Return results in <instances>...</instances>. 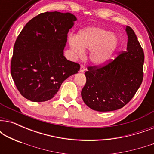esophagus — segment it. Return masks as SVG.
<instances>
[{"mask_svg":"<svg viewBox=\"0 0 154 154\" xmlns=\"http://www.w3.org/2000/svg\"><path fill=\"white\" fill-rule=\"evenodd\" d=\"M85 70V66H84L83 64H81V68H80V72L81 73H83L84 71Z\"/></svg>","mask_w":154,"mask_h":154,"instance_id":"1","label":"esophagus"}]
</instances>
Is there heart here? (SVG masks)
<instances>
[{"label":"heart","instance_id":"1","mask_svg":"<svg viewBox=\"0 0 154 154\" xmlns=\"http://www.w3.org/2000/svg\"><path fill=\"white\" fill-rule=\"evenodd\" d=\"M69 43L76 56H83L84 50H90V62L101 65L107 62L116 50L119 39L111 31L92 26L80 31L77 37H69Z\"/></svg>","mask_w":154,"mask_h":154}]
</instances>
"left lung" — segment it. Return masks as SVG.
Masks as SVG:
<instances>
[{
    "label": "left lung",
    "mask_w": 154,
    "mask_h": 154,
    "mask_svg": "<svg viewBox=\"0 0 154 154\" xmlns=\"http://www.w3.org/2000/svg\"><path fill=\"white\" fill-rule=\"evenodd\" d=\"M127 50L102 66H88L81 91L83 102L97 111L121 109L133 97L142 84L144 54L132 29L126 26Z\"/></svg>",
    "instance_id": "1"
}]
</instances>
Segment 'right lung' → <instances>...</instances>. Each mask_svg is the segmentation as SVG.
I'll return each mask as SVG.
<instances>
[{
    "label": "right lung",
    "mask_w": 154,
    "mask_h": 154,
    "mask_svg": "<svg viewBox=\"0 0 154 154\" xmlns=\"http://www.w3.org/2000/svg\"><path fill=\"white\" fill-rule=\"evenodd\" d=\"M69 12L41 13L25 25L14 45L10 71L20 94L31 102H45L58 92L64 80L80 69L67 60V34L76 21Z\"/></svg>",
    "instance_id": "add662e5"
}]
</instances>
